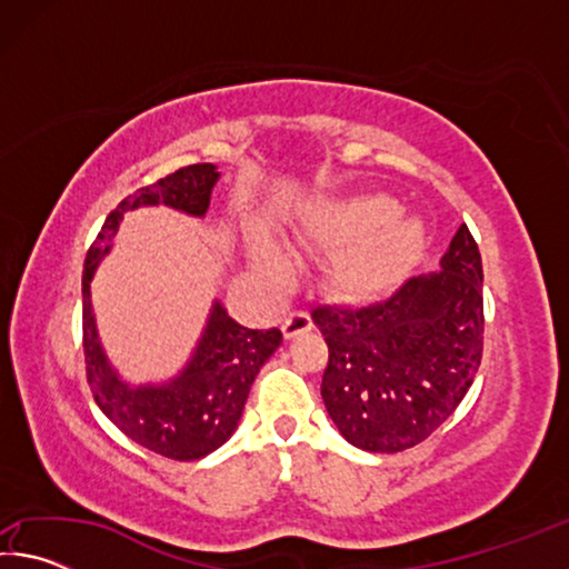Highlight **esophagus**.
Here are the masks:
<instances>
[{
  "label": "esophagus",
  "mask_w": 569,
  "mask_h": 569,
  "mask_svg": "<svg viewBox=\"0 0 569 569\" xmlns=\"http://www.w3.org/2000/svg\"><path fill=\"white\" fill-rule=\"evenodd\" d=\"M311 329H313V321H311V316H308L306 311H296V313H291L283 321V336H286V339H296L298 333H306V331H311Z\"/></svg>",
  "instance_id": "obj_1"
}]
</instances>
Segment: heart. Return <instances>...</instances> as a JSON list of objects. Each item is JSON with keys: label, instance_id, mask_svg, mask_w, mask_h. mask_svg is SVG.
Returning <instances> with one entry per match:
<instances>
[{"label": "heart", "instance_id": "heart-1", "mask_svg": "<svg viewBox=\"0 0 569 569\" xmlns=\"http://www.w3.org/2000/svg\"><path fill=\"white\" fill-rule=\"evenodd\" d=\"M296 238L321 250L343 248L331 266V286L346 301H373L397 288L417 266L427 230L413 216H401L397 200L383 192L329 200L306 213ZM256 268L271 281L288 276V258L271 240L250 243Z\"/></svg>", "mask_w": 569, "mask_h": 569}]
</instances>
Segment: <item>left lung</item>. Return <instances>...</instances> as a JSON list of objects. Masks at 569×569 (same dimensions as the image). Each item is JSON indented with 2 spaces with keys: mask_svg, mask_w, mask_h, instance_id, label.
<instances>
[{
  "mask_svg": "<svg viewBox=\"0 0 569 569\" xmlns=\"http://www.w3.org/2000/svg\"><path fill=\"white\" fill-rule=\"evenodd\" d=\"M439 266L381 303L311 311L329 343L326 411L353 447L381 455L417 447L455 413L477 377L485 273L467 226H459Z\"/></svg>",
  "mask_w": 569,
  "mask_h": 569,
  "instance_id": "1",
  "label": "left lung"
}]
</instances>
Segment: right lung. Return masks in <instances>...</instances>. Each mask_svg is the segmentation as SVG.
Here are the masks:
<instances>
[{
	"label": "right lung",
	"instance_id": "1",
	"mask_svg": "<svg viewBox=\"0 0 569 569\" xmlns=\"http://www.w3.org/2000/svg\"><path fill=\"white\" fill-rule=\"evenodd\" d=\"M218 178L213 162H198L132 192L104 220L100 236L84 256L82 271V346L94 401L124 437L178 461L200 459L226 445L238 427L258 371L281 346L283 333L278 329H246L216 301L186 369L166 383L130 387L104 356L92 313L90 281L110 253V240L128 210L166 206L203 218Z\"/></svg>",
	"mask_w": 569,
	"mask_h": 569
}]
</instances>
